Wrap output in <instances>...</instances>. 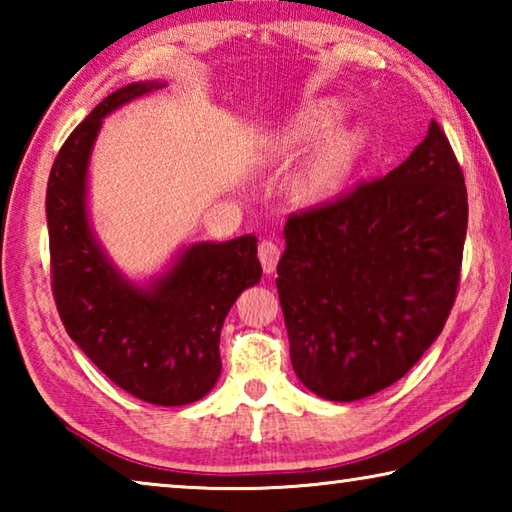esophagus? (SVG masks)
Wrapping results in <instances>:
<instances>
[{
  "label": "esophagus",
  "instance_id": "obj_1",
  "mask_svg": "<svg viewBox=\"0 0 512 512\" xmlns=\"http://www.w3.org/2000/svg\"><path fill=\"white\" fill-rule=\"evenodd\" d=\"M280 255H282V250H280V246L275 244V241L264 239L262 244H259L257 257H259V262H262L264 273H273L275 271L277 262H280Z\"/></svg>",
  "mask_w": 512,
  "mask_h": 512
}]
</instances>
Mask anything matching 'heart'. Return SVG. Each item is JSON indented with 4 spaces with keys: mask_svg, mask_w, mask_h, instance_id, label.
I'll list each match as a JSON object with an SVG mask.
<instances>
[{
    "mask_svg": "<svg viewBox=\"0 0 512 512\" xmlns=\"http://www.w3.org/2000/svg\"><path fill=\"white\" fill-rule=\"evenodd\" d=\"M341 117L343 106L339 101H320L314 106H307L271 135V155L277 160L296 158ZM363 151H366V131L363 128L348 126L328 133L300 162V167L291 173V201L305 207L332 201L348 187Z\"/></svg>",
    "mask_w": 512,
    "mask_h": 512,
    "instance_id": "obj_1",
    "label": "heart"
}]
</instances>
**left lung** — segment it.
Listing matches in <instances>:
<instances>
[{"instance_id": "1", "label": "left lung", "mask_w": 512, "mask_h": 512, "mask_svg": "<svg viewBox=\"0 0 512 512\" xmlns=\"http://www.w3.org/2000/svg\"><path fill=\"white\" fill-rule=\"evenodd\" d=\"M465 232L463 169L436 121L384 178L291 214L275 284L302 384L354 402L402 379L454 307Z\"/></svg>"}]
</instances>
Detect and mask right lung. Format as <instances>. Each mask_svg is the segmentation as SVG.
I'll return each instance as SVG.
<instances>
[{
    "label": "right lung",
    "instance_id": "add662e5",
    "mask_svg": "<svg viewBox=\"0 0 512 512\" xmlns=\"http://www.w3.org/2000/svg\"><path fill=\"white\" fill-rule=\"evenodd\" d=\"M162 83L108 94L67 137L47 183L51 291L72 341L119 388L158 406L201 400L221 375V327L262 277L257 239L189 246L149 289L124 280L92 237L88 160L101 119Z\"/></svg>",
    "mask_w": 512,
    "mask_h": 512
}]
</instances>
